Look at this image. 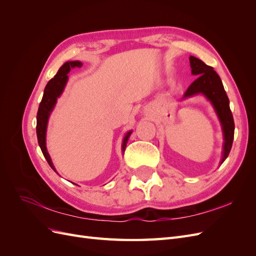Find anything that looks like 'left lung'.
<instances>
[{"instance_id": "left-lung-1", "label": "left lung", "mask_w": 256, "mask_h": 256, "mask_svg": "<svg viewBox=\"0 0 256 256\" xmlns=\"http://www.w3.org/2000/svg\"><path fill=\"white\" fill-rule=\"evenodd\" d=\"M189 60L191 72L192 74L198 76V78L190 84V86L184 92V98L196 94H203L214 104V110L222 124L224 134V150L221 161V164H223V161L228 156L234 140L235 124L233 114L230 109V100L224 90L220 76L214 70V68L206 65L203 60L198 58L190 56Z\"/></svg>"}]
</instances>
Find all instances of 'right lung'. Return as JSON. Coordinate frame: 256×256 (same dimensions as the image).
I'll use <instances>...</instances> for the list:
<instances>
[{
  "instance_id": "1",
  "label": "right lung",
  "mask_w": 256,
  "mask_h": 256,
  "mask_svg": "<svg viewBox=\"0 0 256 256\" xmlns=\"http://www.w3.org/2000/svg\"><path fill=\"white\" fill-rule=\"evenodd\" d=\"M76 67H82V63L79 60H74V62H66V63L62 66L58 74L53 76V78L48 82V84L46 85L44 90V96L42 102L40 104V108H38V112H37V125H36V134H37V140L38 144L40 146V150L44 154V156L46 160L48 161L49 166L56 171L54 168L51 158L49 156V154L47 152V147H46V130H47V122L49 115L51 111L53 110L54 106H56V99L60 97V95L63 92L65 84L67 82L68 76L67 74L70 72L72 68ZM131 134V131L126 134L125 138H124L122 142V152H125L126 148V144L128 141V138Z\"/></svg>"
}]
</instances>
